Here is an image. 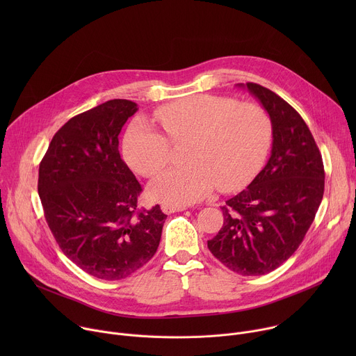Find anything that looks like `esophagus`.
<instances>
[{
  "instance_id": "1",
  "label": "esophagus",
  "mask_w": 356,
  "mask_h": 356,
  "mask_svg": "<svg viewBox=\"0 0 356 356\" xmlns=\"http://www.w3.org/2000/svg\"><path fill=\"white\" fill-rule=\"evenodd\" d=\"M186 210V206H173V204H163L162 206V211L165 214H173L176 211H183Z\"/></svg>"
}]
</instances>
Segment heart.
Masks as SVG:
<instances>
[{
  "instance_id": "obj_1",
  "label": "heart",
  "mask_w": 356,
  "mask_h": 356,
  "mask_svg": "<svg viewBox=\"0 0 356 356\" xmlns=\"http://www.w3.org/2000/svg\"><path fill=\"white\" fill-rule=\"evenodd\" d=\"M173 143L187 142L183 168H175L149 186L156 201L186 206L214 186L232 191L248 184L262 168L272 143V121L258 104L229 97L195 94L159 107L155 113ZM124 158L143 177L161 173L170 161V143L143 120L128 128Z\"/></svg>"
}]
</instances>
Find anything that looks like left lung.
<instances>
[{
    "label": "left lung",
    "instance_id": "8db88e82",
    "mask_svg": "<svg viewBox=\"0 0 356 356\" xmlns=\"http://www.w3.org/2000/svg\"><path fill=\"white\" fill-rule=\"evenodd\" d=\"M246 87L268 111L273 142L266 166L221 207L224 224L207 242L213 255L242 276H261L286 262L306 236L324 194L320 149L301 115L272 90Z\"/></svg>",
    "mask_w": 356,
    "mask_h": 356
}]
</instances>
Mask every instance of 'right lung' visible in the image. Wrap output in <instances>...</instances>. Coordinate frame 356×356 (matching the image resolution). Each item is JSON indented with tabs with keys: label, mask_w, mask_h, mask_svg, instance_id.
<instances>
[{
	"label": "right lung",
	"mask_w": 356,
	"mask_h": 356,
	"mask_svg": "<svg viewBox=\"0 0 356 356\" xmlns=\"http://www.w3.org/2000/svg\"><path fill=\"white\" fill-rule=\"evenodd\" d=\"M138 106L110 99L70 118L39 165L46 222L65 255L86 273L121 280L156 253L166 214L138 209L142 187L118 150V135Z\"/></svg>",
	"instance_id": "add662e5"
}]
</instances>
